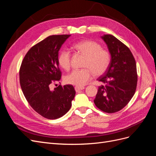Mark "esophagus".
<instances>
[{"instance_id":"obj_1","label":"esophagus","mask_w":156,"mask_h":156,"mask_svg":"<svg viewBox=\"0 0 156 156\" xmlns=\"http://www.w3.org/2000/svg\"><path fill=\"white\" fill-rule=\"evenodd\" d=\"M75 89V91H76L77 93H79L80 91H81L82 90L84 89V87H78V86H76L74 87Z\"/></svg>"}]
</instances>
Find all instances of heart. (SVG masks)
<instances>
[{
  "instance_id": "heart-1",
  "label": "heart",
  "mask_w": 156,
  "mask_h": 156,
  "mask_svg": "<svg viewBox=\"0 0 156 156\" xmlns=\"http://www.w3.org/2000/svg\"><path fill=\"white\" fill-rule=\"evenodd\" d=\"M73 48L85 56L82 69L74 70L65 77V82L76 86H83L92 78L100 76L108 69L111 63V55L108 51L102 48L99 43L91 40H84L75 43ZM71 53L65 49L59 52L58 62L65 71L71 68Z\"/></svg>"
}]
</instances>
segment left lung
<instances>
[{"instance_id": "8db88e82", "label": "left lung", "mask_w": 156, "mask_h": 156, "mask_svg": "<svg viewBox=\"0 0 156 156\" xmlns=\"http://www.w3.org/2000/svg\"><path fill=\"white\" fill-rule=\"evenodd\" d=\"M111 54L107 71L98 78L104 85L98 87L94 103L101 111L113 113L126 105L137 88L136 62L129 48L112 35L102 36Z\"/></svg>"}]
</instances>
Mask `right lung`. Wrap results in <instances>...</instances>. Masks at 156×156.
<instances>
[{
	"instance_id": "add662e5",
	"label": "right lung",
	"mask_w": 156,
	"mask_h": 156,
	"mask_svg": "<svg viewBox=\"0 0 156 156\" xmlns=\"http://www.w3.org/2000/svg\"><path fill=\"white\" fill-rule=\"evenodd\" d=\"M70 36L53 35L34 45L20 67L19 82L25 98L35 112L48 119L67 113L76 94L72 85H59L53 91L50 89L52 83L61 79L58 52Z\"/></svg>"
}]
</instances>
